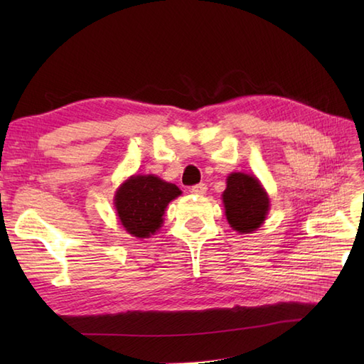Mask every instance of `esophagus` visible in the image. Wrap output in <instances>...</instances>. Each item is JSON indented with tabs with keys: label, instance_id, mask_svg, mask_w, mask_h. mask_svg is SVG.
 I'll return each mask as SVG.
<instances>
[{
	"label": "esophagus",
	"instance_id": "obj_1",
	"mask_svg": "<svg viewBox=\"0 0 364 364\" xmlns=\"http://www.w3.org/2000/svg\"><path fill=\"white\" fill-rule=\"evenodd\" d=\"M206 184H203V183H200V184H196V186H192V189H191V192L192 194H196V196H203V194H206Z\"/></svg>",
	"mask_w": 364,
	"mask_h": 364
}]
</instances>
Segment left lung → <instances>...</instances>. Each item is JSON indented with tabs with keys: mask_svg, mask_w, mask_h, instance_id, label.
Here are the masks:
<instances>
[{
	"mask_svg": "<svg viewBox=\"0 0 364 364\" xmlns=\"http://www.w3.org/2000/svg\"><path fill=\"white\" fill-rule=\"evenodd\" d=\"M222 202L230 227L241 235L257 231L270 210V198L261 181L255 175L242 172L227 176Z\"/></svg>",
	"mask_w": 364,
	"mask_h": 364,
	"instance_id": "1",
	"label": "left lung"
}]
</instances>
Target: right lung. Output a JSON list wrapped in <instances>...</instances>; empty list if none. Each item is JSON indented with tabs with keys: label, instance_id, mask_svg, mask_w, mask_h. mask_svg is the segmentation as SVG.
Wrapping results in <instances>:
<instances>
[{
	"label": "right lung",
	"instance_id": "1",
	"mask_svg": "<svg viewBox=\"0 0 364 364\" xmlns=\"http://www.w3.org/2000/svg\"><path fill=\"white\" fill-rule=\"evenodd\" d=\"M178 196L180 188L156 175H131L115 191L114 206L127 233L145 239L159 231L167 205Z\"/></svg>",
	"mask_w": 364,
	"mask_h": 364
}]
</instances>
